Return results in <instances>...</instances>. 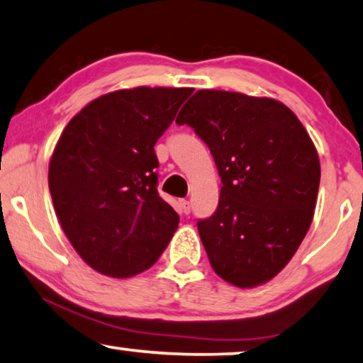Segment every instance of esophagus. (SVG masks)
<instances>
[{
	"mask_svg": "<svg viewBox=\"0 0 363 363\" xmlns=\"http://www.w3.org/2000/svg\"><path fill=\"white\" fill-rule=\"evenodd\" d=\"M178 204H180V211L183 214L190 213V201H186V199H180V201H178Z\"/></svg>",
	"mask_w": 363,
	"mask_h": 363,
	"instance_id": "1",
	"label": "esophagus"
}]
</instances>
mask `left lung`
<instances>
[{
  "label": "left lung",
  "instance_id": "8db88e82",
  "mask_svg": "<svg viewBox=\"0 0 363 363\" xmlns=\"http://www.w3.org/2000/svg\"><path fill=\"white\" fill-rule=\"evenodd\" d=\"M177 124L191 125L220 177L216 213L198 220L209 264L238 288L270 281L313 223L321 165L301 121L273 98L199 90Z\"/></svg>",
  "mask_w": 363,
  "mask_h": 363
}]
</instances>
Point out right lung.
<instances>
[{
    "instance_id": "add662e5",
    "label": "right lung",
    "mask_w": 363,
    "mask_h": 363,
    "mask_svg": "<svg viewBox=\"0 0 363 363\" xmlns=\"http://www.w3.org/2000/svg\"><path fill=\"white\" fill-rule=\"evenodd\" d=\"M193 88L138 86L93 99L62 133L49 190L77 254L103 275L150 269L180 218L157 193L154 145Z\"/></svg>"
}]
</instances>
